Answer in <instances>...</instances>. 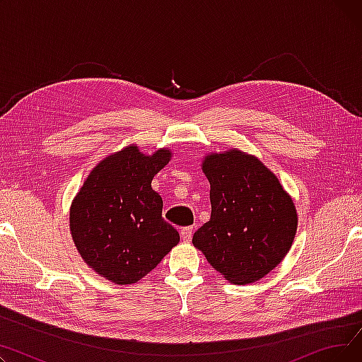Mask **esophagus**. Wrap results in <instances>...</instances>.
I'll return each mask as SVG.
<instances>
[{"mask_svg":"<svg viewBox=\"0 0 362 362\" xmlns=\"http://www.w3.org/2000/svg\"><path fill=\"white\" fill-rule=\"evenodd\" d=\"M192 230H194L192 226L183 227V229L180 230V236H182V239H183V242H191V239H192Z\"/></svg>","mask_w":362,"mask_h":362,"instance_id":"34e87169","label":"esophagus"}]
</instances>
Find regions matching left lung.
Returning <instances> with one entry per match:
<instances>
[{"mask_svg":"<svg viewBox=\"0 0 362 362\" xmlns=\"http://www.w3.org/2000/svg\"><path fill=\"white\" fill-rule=\"evenodd\" d=\"M211 217L192 243L211 267L236 284L269 274L291 250L296 210L277 177L258 158L230 149L202 164Z\"/></svg>","mask_w":362,"mask_h":362,"instance_id":"obj_1","label":"left lung"}]
</instances>
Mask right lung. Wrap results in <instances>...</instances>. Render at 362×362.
<instances>
[{
    "mask_svg": "<svg viewBox=\"0 0 362 362\" xmlns=\"http://www.w3.org/2000/svg\"><path fill=\"white\" fill-rule=\"evenodd\" d=\"M170 157L168 149L144 156L127 146L95 167L73 201L76 248L112 283H136L179 243V232L163 218L161 197L151 187Z\"/></svg>",
    "mask_w": 362,
    "mask_h": 362,
    "instance_id": "add662e5",
    "label": "right lung"
}]
</instances>
